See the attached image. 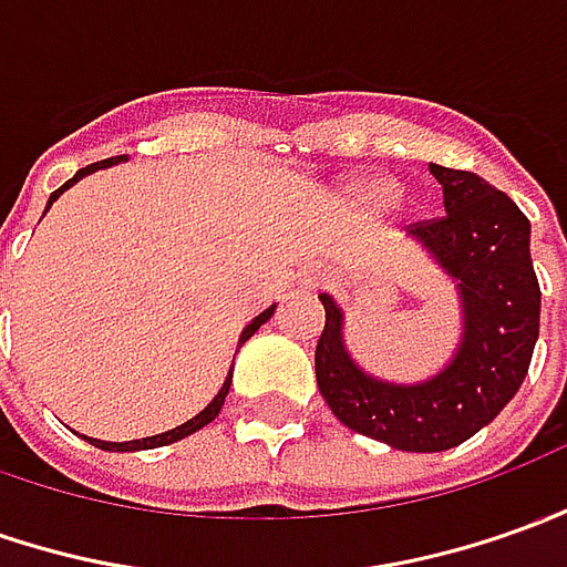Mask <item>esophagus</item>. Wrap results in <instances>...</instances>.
I'll list each match as a JSON object with an SVG mask.
<instances>
[{
	"label": "esophagus",
	"instance_id": "1",
	"mask_svg": "<svg viewBox=\"0 0 567 567\" xmlns=\"http://www.w3.org/2000/svg\"><path fill=\"white\" fill-rule=\"evenodd\" d=\"M307 282H316V276H313V279H307Z\"/></svg>",
	"mask_w": 567,
	"mask_h": 567
}]
</instances>
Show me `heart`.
<instances>
[{
	"label": "heart",
	"instance_id": "obj_1",
	"mask_svg": "<svg viewBox=\"0 0 567 567\" xmlns=\"http://www.w3.org/2000/svg\"><path fill=\"white\" fill-rule=\"evenodd\" d=\"M353 192H357L360 202L379 207V204H388L394 198V183L384 179V176H363V179L353 183Z\"/></svg>",
	"mask_w": 567,
	"mask_h": 567
}]
</instances>
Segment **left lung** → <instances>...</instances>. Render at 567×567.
<instances>
[{
  "label": "left lung",
  "instance_id": "8db88e82",
  "mask_svg": "<svg viewBox=\"0 0 567 567\" xmlns=\"http://www.w3.org/2000/svg\"><path fill=\"white\" fill-rule=\"evenodd\" d=\"M429 171L444 188L446 214L410 226V238L456 282L462 332L450 363L413 384L365 372L344 344V310L319 295V394L350 431L406 453H441L491 425L522 388L540 334L530 223L518 204L477 173Z\"/></svg>",
  "mask_w": 567,
  "mask_h": 567
}]
</instances>
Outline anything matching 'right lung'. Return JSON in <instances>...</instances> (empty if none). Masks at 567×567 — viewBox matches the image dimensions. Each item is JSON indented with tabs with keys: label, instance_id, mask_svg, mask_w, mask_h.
I'll list each match as a JSON object with an SVG mask.
<instances>
[{
	"label": "right lung",
	"instance_id": "1",
	"mask_svg": "<svg viewBox=\"0 0 567 567\" xmlns=\"http://www.w3.org/2000/svg\"><path fill=\"white\" fill-rule=\"evenodd\" d=\"M121 161H126V154H121V157H107V161H99V164H90V167H83V171H76V176L73 179H68L64 186L55 188L52 195H49V204L45 207H52V204L68 192V188L73 186V183H80L83 176H90V173L95 171H105V167H114V164H121ZM276 313V303L272 307H267L260 316H254L251 322L245 326V332H241V338H238V344H245L248 338H251L264 322H267L269 316ZM229 384H233V369H229V375H226V381H223V388L217 391V396L204 406L202 413L195 415V419H188V422H183V425H176V429L164 431V434H152V437H142V441H123V444H111V441H95V437H90L92 446H99V450H107V453H136V450H154V446H167V444H176V441H183V437H188V434H195V431H202L204 425H210L214 419L219 415V410H223V403H226V394H229Z\"/></svg>",
	"mask_w": 567,
	"mask_h": 567
}]
</instances>
